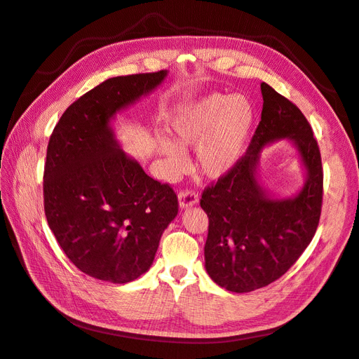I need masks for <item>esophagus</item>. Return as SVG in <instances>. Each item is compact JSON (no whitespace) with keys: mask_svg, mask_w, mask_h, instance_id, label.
I'll use <instances>...</instances> for the list:
<instances>
[{"mask_svg":"<svg viewBox=\"0 0 359 359\" xmlns=\"http://www.w3.org/2000/svg\"><path fill=\"white\" fill-rule=\"evenodd\" d=\"M198 203V196L196 194L194 191L191 189H185V191H180L179 192V206L182 209H187L191 208Z\"/></svg>","mask_w":359,"mask_h":359,"instance_id":"esophagus-1","label":"esophagus"}]
</instances>
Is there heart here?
<instances>
[{
    "label": "heart",
    "mask_w": 359,
    "mask_h": 359,
    "mask_svg": "<svg viewBox=\"0 0 359 359\" xmlns=\"http://www.w3.org/2000/svg\"><path fill=\"white\" fill-rule=\"evenodd\" d=\"M255 123L252 101L240 94H209L182 106L168 124L172 144L158 141V151L165 158L168 171L179 174L187 167L182 149L197 147L200 171L218 179L241 159Z\"/></svg>",
    "instance_id": "heart-1"
}]
</instances>
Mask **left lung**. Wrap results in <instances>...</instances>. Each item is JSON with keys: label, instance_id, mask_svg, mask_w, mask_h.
Listing matches in <instances>:
<instances>
[{"label": "left lung", "instance_id": "1", "mask_svg": "<svg viewBox=\"0 0 359 359\" xmlns=\"http://www.w3.org/2000/svg\"><path fill=\"white\" fill-rule=\"evenodd\" d=\"M259 126L235 167L208 187L200 206L209 218L205 267L219 287L250 292L278 280L314 236L323 201V168L312 128L300 109L261 83ZM280 139L299 151L306 185L290 199H274L257 180L260 151Z\"/></svg>", "mask_w": 359, "mask_h": 359}]
</instances>
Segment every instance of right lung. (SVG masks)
Masks as SVG:
<instances>
[{"label": "right lung", "mask_w": 359, "mask_h": 359, "mask_svg": "<svg viewBox=\"0 0 359 359\" xmlns=\"http://www.w3.org/2000/svg\"><path fill=\"white\" fill-rule=\"evenodd\" d=\"M167 74L107 79L74 101L51 133L43 171L45 217L69 261L90 278L112 283L140 278L179 212L176 192L147 176L121 150L110 126Z\"/></svg>", "instance_id": "1"}]
</instances>
